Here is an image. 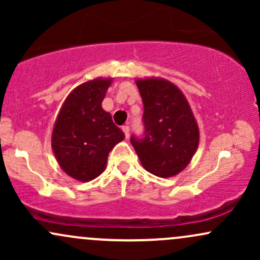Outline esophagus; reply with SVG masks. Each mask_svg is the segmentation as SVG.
Returning a JSON list of instances; mask_svg holds the SVG:
<instances>
[{"instance_id":"obj_1","label":"esophagus","mask_w":260,"mask_h":260,"mask_svg":"<svg viewBox=\"0 0 260 260\" xmlns=\"http://www.w3.org/2000/svg\"><path fill=\"white\" fill-rule=\"evenodd\" d=\"M122 131H123V133H124V136H126V138H128V137H129V127L123 126V127H122Z\"/></svg>"}]
</instances>
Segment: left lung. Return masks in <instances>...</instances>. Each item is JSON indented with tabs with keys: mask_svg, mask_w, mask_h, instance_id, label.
<instances>
[{
	"mask_svg": "<svg viewBox=\"0 0 260 260\" xmlns=\"http://www.w3.org/2000/svg\"><path fill=\"white\" fill-rule=\"evenodd\" d=\"M144 104V138H131L143 168L168 178L187 168L199 144V128L189 103L164 78L137 79Z\"/></svg>",
	"mask_w": 260,
	"mask_h": 260,
	"instance_id": "obj_1",
	"label": "left lung"
}]
</instances>
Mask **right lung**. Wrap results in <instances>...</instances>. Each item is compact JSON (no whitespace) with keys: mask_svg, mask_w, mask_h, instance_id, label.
<instances>
[{"mask_svg":"<svg viewBox=\"0 0 260 260\" xmlns=\"http://www.w3.org/2000/svg\"><path fill=\"white\" fill-rule=\"evenodd\" d=\"M112 78H95L73 89L53 124L51 147L61 169L80 182L96 178L124 133L101 106Z\"/></svg>","mask_w":260,"mask_h":260,"instance_id":"1","label":"right lung"}]
</instances>
